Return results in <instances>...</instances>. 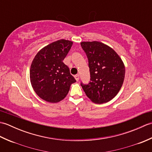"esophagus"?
I'll use <instances>...</instances> for the list:
<instances>
[{"instance_id": "esophagus-1", "label": "esophagus", "mask_w": 152, "mask_h": 152, "mask_svg": "<svg viewBox=\"0 0 152 152\" xmlns=\"http://www.w3.org/2000/svg\"><path fill=\"white\" fill-rule=\"evenodd\" d=\"M74 78H75V79H76V81H78L79 79H80V76H79L78 74H76V75L74 76Z\"/></svg>"}]
</instances>
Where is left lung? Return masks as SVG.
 I'll return each mask as SVG.
<instances>
[{
  "label": "left lung",
  "mask_w": 152,
  "mask_h": 152,
  "mask_svg": "<svg viewBox=\"0 0 152 152\" xmlns=\"http://www.w3.org/2000/svg\"><path fill=\"white\" fill-rule=\"evenodd\" d=\"M80 44L88 57L91 77L88 84L81 83L83 91L96 104L111 101L124 81V62L112 48L101 42H82Z\"/></svg>",
  "instance_id": "left-lung-1"
}]
</instances>
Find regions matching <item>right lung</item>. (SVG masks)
<instances>
[{"label": "right lung", "instance_id": "add662e5", "mask_svg": "<svg viewBox=\"0 0 152 152\" xmlns=\"http://www.w3.org/2000/svg\"><path fill=\"white\" fill-rule=\"evenodd\" d=\"M73 42L64 39L48 44L35 56L30 69V80L35 93L44 101H62L76 80L63 63Z\"/></svg>", "mask_w": 152, "mask_h": 152}]
</instances>
